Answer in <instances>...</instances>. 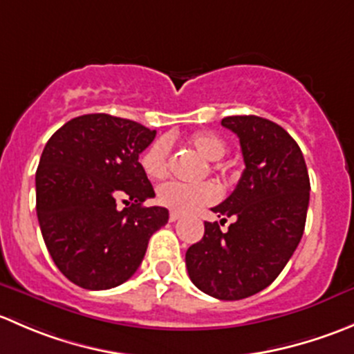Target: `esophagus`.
<instances>
[{
  "mask_svg": "<svg viewBox=\"0 0 354 354\" xmlns=\"http://www.w3.org/2000/svg\"><path fill=\"white\" fill-rule=\"evenodd\" d=\"M181 217V214L180 212H174V210H171L169 212V221L171 223H174V221H178Z\"/></svg>",
  "mask_w": 354,
  "mask_h": 354,
  "instance_id": "34e87169",
  "label": "esophagus"
}]
</instances>
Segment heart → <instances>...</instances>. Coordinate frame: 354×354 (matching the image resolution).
<instances>
[{
    "mask_svg": "<svg viewBox=\"0 0 354 354\" xmlns=\"http://www.w3.org/2000/svg\"><path fill=\"white\" fill-rule=\"evenodd\" d=\"M188 145L207 160H219L226 156L227 145L219 135L203 131V133H195L188 138ZM169 157L171 147L166 138L156 140L147 151L142 156L140 164L144 173L151 180H160L166 176L169 169ZM212 169H223L221 164H212ZM219 198V188L217 185L205 181L200 185H183L171 181V183L160 185L157 190V202L174 212H190V210L198 209L202 205H209Z\"/></svg>",
    "mask_w": 354,
    "mask_h": 354,
    "instance_id": "obj_1",
    "label": "heart"
}]
</instances>
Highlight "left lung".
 Returning <instances> with one entry per match:
<instances>
[{
  "label": "left lung",
  "mask_w": 354,
  "mask_h": 354,
  "mask_svg": "<svg viewBox=\"0 0 354 354\" xmlns=\"http://www.w3.org/2000/svg\"><path fill=\"white\" fill-rule=\"evenodd\" d=\"M221 124L240 138L245 171L212 212L236 221L227 231L203 224V238L187 250L185 262L200 291L234 301L269 286L295 253L305 230L310 178L301 149L274 121L250 114L227 116Z\"/></svg>",
  "instance_id": "left-lung-1"
}]
</instances>
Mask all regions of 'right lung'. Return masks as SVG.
<instances>
[{"label":"right lung","mask_w":354,"mask_h":354,"mask_svg":"<svg viewBox=\"0 0 354 354\" xmlns=\"http://www.w3.org/2000/svg\"><path fill=\"white\" fill-rule=\"evenodd\" d=\"M154 138L137 121L95 113L70 120L46 144L35 173L39 226L77 286L99 291L130 279L169 219L164 207L142 205L156 194L138 156Z\"/></svg>","instance_id":"obj_1"}]
</instances>
